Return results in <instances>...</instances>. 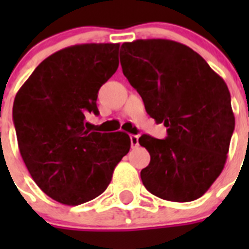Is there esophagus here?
<instances>
[{"label":"esophagus","mask_w":249,"mask_h":249,"mask_svg":"<svg viewBox=\"0 0 249 249\" xmlns=\"http://www.w3.org/2000/svg\"><path fill=\"white\" fill-rule=\"evenodd\" d=\"M131 146H132V148H136V147L138 146V136H136V135H132L131 137Z\"/></svg>","instance_id":"34e87169"}]
</instances>
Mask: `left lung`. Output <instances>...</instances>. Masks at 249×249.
<instances>
[{"label": "left lung", "instance_id": "1", "mask_svg": "<svg viewBox=\"0 0 249 249\" xmlns=\"http://www.w3.org/2000/svg\"><path fill=\"white\" fill-rule=\"evenodd\" d=\"M120 59L147 113L167 127L164 140H138L151 156L144 187L166 201L199 198L227 160L234 129L227 85L192 48L169 39L123 43Z\"/></svg>", "mask_w": 249, "mask_h": 249}]
</instances>
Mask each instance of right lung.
Segmentation results:
<instances>
[{"label": "right lung", "instance_id": "add662e5", "mask_svg": "<svg viewBox=\"0 0 249 249\" xmlns=\"http://www.w3.org/2000/svg\"><path fill=\"white\" fill-rule=\"evenodd\" d=\"M118 43H85L42 61L17 92L13 123L19 153L37 186L54 201L78 206L106 191L128 153L124 132H93L101 86L118 68Z\"/></svg>", "mask_w": 249, "mask_h": 249}]
</instances>
